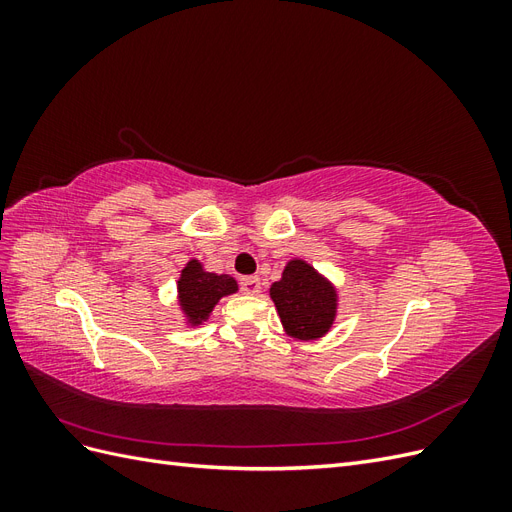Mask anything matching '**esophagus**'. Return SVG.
Here are the masks:
<instances>
[{
  "label": "esophagus",
  "instance_id": "1",
  "mask_svg": "<svg viewBox=\"0 0 512 512\" xmlns=\"http://www.w3.org/2000/svg\"><path fill=\"white\" fill-rule=\"evenodd\" d=\"M241 290L245 294H258L260 292V280H258V277H241Z\"/></svg>",
  "mask_w": 512,
  "mask_h": 512
}]
</instances>
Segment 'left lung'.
Masks as SVG:
<instances>
[{
	"label": "left lung",
	"mask_w": 512,
	"mask_h": 512,
	"mask_svg": "<svg viewBox=\"0 0 512 512\" xmlns=\"http://www.w3.org/2000/svg\"><path fill=\"white\" fill-rule=\"evenodd\" d=\"M269 294L290 337L309 342L329 333L337 314V290L305 260H290Z\"/></svg>",
	"instance_id": "1"
}]
</instances>
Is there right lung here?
<instances>
[{"label": "right lung", "mask_w": 512, "mask_h": 512, "mask_svg": "<svg viewBox=\"0 0 512 512\" xmlns=\"http://www.w3.org/2000/svg\"><path fill=\"white\" fill-rule=\"evenodd\" d=\"M237 290H239L237 280H232L230 275H218V273L205 271L203 265L194 258L183 267L177 282L181 312L185 314V318H188L192 327L203 324L211 316L213 307L218 305V301Z\"/></svg>", "instance_id": "right-lung-1"}]
</instances>
